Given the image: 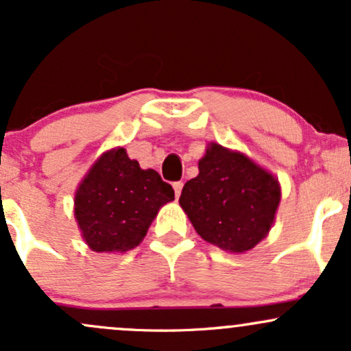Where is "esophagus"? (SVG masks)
Listing matches in <instances>:
<instances>
[{"instance_id":"34e87169","label":"esophagus","mask_w":351,"mask_h":351,"mask_svg":"<svg viewBox=\"0 0 351 351\" xmlns=\"http://www.w3.org/2000/svg\"><path fill=\"white\" fill-rule=\"evenodd\" d=\"M173 189H175V195L176 198H178L181 195V189H183V181H175V183H173Z\"/></svg>"}]
</instances>
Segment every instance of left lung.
I'll return each mask as SVG.
<instances>
[{
  "label": "left lung",
  "mask_w": 351,
  "mask_h": 351,
  "mask_svg": "<svg viewBox=\"0 0 351 351\" xmlns=\"http://www.w3.org/2000/svg\"><path fill=\"white\" fill-rule=\"evenodd\" d=\"M199 175L180 196L196 232L229 252H245L264 239L280 201L271 173L241 153L211 143L199 160Z\"/></svg>",
  "instance_id": "left-lung-1"
}]
</instances>
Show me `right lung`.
<instances>
[{
	"instance_id": "right-lung-1",
	"label": "right lung",
	"mask_w": 351,
	"mask_h": 351,
	"mask_svg": "<svg viewBox=\"0 0 351 351\" xmlns=\"http://www.w3.org/2000/svg\"><path fill=\"white\" fill-rule=\"evenodd\" d=\"M175 199L171 184L142 170L123 148L104 153L75 193V219L92 251H128L142 243L158 209Z\"/></svg>"
}]
</instances>
